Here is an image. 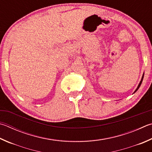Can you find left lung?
<instances>
[{"instance_id":"obj_1","label":"left lung","mask_w":152,"mask_h":152,"mask_svg":"<svg viewBox=\"0 0 152 152\" xmlns=\"http://www.w3.org/2000/svg\"><path fill=\"white\" fill-rule=\"evenodd\" d=\"M143 76H144V73L143 74V75H142V79H141V81L140 82V83H139V84H138V86H137V88L136 89V90L134 91V92L133 93V94H134L135 92H136V91L139 89V88L140 87V86H141V84H142V81H143Z\"/></svg>"}]
</instances>
